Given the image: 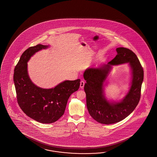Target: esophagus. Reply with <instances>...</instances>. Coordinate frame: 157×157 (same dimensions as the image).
Listing matches in <instances>:
<instances>
[{
	"mask_svg": "<svg viewBox=\"0 0 157 157\" xmlns=\"http://www.w3.org/2000/svg\"><path fill=\"white\" fill-rule=\"evenodd\" d=\"M84 85H85V82L83 81H81V82H80V87L81 89H82L83 86H84Z\"/></svg>",
	"mask_w": 157,
	"mask_h": 157,
	"instance_id": "1",
	"label": "esophagus"
}]
</instances>
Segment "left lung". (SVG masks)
Masks as SVG:
<instances>
[{
    "mask_svg": "<svg viewBox=\"0 0 157 157\" xmlns=\"http://www.w3.org/2000/svg\"><path fill=\"white\" fill-rule=\"evenodd\" d=\"M117 54L107 64L97 68H88L83 73L86 81L84 90L90 116L100 124H109L123 120L135 109L139 102L143 81L144 71L136 55L132 50L120 47ZM128 63L132 71L129 91L120 101H109L104 93L105 82L113 65Z\"/></svg>",
    "mask_w": 157,
    "mask_h": 157,
    "instance_id": "8db88e82",
    "label": "left lung"
}]
</instances>
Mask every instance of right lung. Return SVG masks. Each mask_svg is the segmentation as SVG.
Instances as JSON below:
<instances>
[{"mask_svg": "<svg viewBox=\"0 0 157 157\" xmlns=\"http://www.w3.org/2000/svg\"><path fill=\"white\" fill-rule=\"evenodd\" d=\"M49 45L37 44L24 52L14 68L13 81L21 109L27 116L42 124H51L63 115L67 101L78 89L80 79L66 80L51 89L38 87L32 82L27 71V62L37 52Z\"/></svg>", "mask_w": 157, "mask_h": 157, "instance_id": "right-lung-1", "label": "right lung"}]
</instances>
